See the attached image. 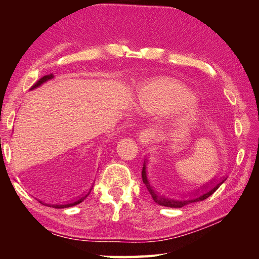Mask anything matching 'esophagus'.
<instances>
[{
	"instance_id": "esophagus-1",
	"label": "esophagus",
	"mask_w": 259,
	"mask_h": 259,
	"mask_svg": "<svg viewBox=\"0 0 259 259\" xmlns=\"http://www.w3.org/2000/svg\"><path fill=\"white\" fill-rule=\"evenodd\" d=\"M153 137H154V132L152 130H145L139 134L138 140L143 146H148L151 143Z\"/></svg>"
}]
</instances>
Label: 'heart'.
Here are the masks:
<instances>
[{
    "mask_svg": "<svg viewBox=\"0 0 259 259\" xmlns=\"http://www.w3.org/2000/svg\"><path fill=\"white\" fill-rule=\"evenodd\" d=\"M139 110L151 115H167L171 132H187L201 120V111L193 106L198 97L182 83L171 79H158L146 83L138 92Z\"/></svg>",
    "mask_w": 259,
    "mask_h": 259,
    "instance_id": "obj_1",
    "label": "heart"
}]
</instances>
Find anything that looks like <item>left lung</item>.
Wrapping results in <instances>:
<instances>
[{
	"mask_svg": "<svg viewBox=\"0 0 259 259\" xmlns=\"http://www.w3.org/2000/svg\"><path fill=\"white\" fill-rule=\"evenodd\" d=\"M142 177H143L144 184L146 185L147 189L149 193L151 194L154 202L158 203V204L162 206H167V207H183L193 202L204 201L209 197V195L213 194L218 189L219 186H221L226 180V178L224 177L221 179L213 178L211 180H209L208 183L198 188L197 190H193L189 194L176 195L175 193L169 192L166 189H164L163 187H161L160 184L155 183L154 180L150 179L147 171L146 162L144 163Z\"/></svg>",
	"mask_w": 259,
	"mask_h": 259,
	"instance_id": "8db88e82",
	"label": "left lung"
}]
</instances>
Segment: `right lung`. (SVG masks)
Masks as SVG:
<instances>
[{"instance_id":"right-lung-1","label":"right lung","mask_w":259,"mask_h":259,"mask_svg":"<svg viewBox=\"0 0 259 259\" xmlns=\"http://www.w3.org/2000/svg\"><path fill=\"white\" fill-rule=\"evenodd\" d=\"M53 76H54L53 74L44 75L43 77H41V79L38 80V81H37V82L32 86V88H31V90H33V89L37 88V86H40L41 84H43L44 82H46L48 80H51ZM92 188H93V187H92ZM92 188H91L90 190L85 191L84 193H82L81 195H79V197H77V198L73 199L72 201H70V202H67V203H58V204H49V203H43L42 201H38V202L42 203V204H44V205H46V206H51V207H55V208H66V207H71V206H74V205L80 204L81 202H83L86 198H88V197H89V194L91 193Z\"/></svg>"}]
</instances>
